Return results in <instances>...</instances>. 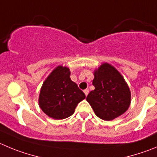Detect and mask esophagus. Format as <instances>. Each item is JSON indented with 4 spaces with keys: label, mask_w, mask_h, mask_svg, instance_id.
I'll return each instance as SVG.
<instances>
[{
    "label": "esophagus",
    "mask_w": 157,
    "mask_h": 157,
    "mask_svg": "<svg viewBox=\"0 0 157 157\" xmlns=\"http://www.w3.org/2000/svg\"><path fill=\"white\" fill-rule=\"evenodd\" d=\"M83 92H84V94H85L86 96H87V94H88V93H89V90L88 89H85V90H83Z\"/></svg>",
    "instance_id": "1"
}]
</instances>
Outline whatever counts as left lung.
Instances as JSON below:
<instances>
[{
	"mask_svg": "<svg viewBox=\"0 0 157 157\" xmlns=\"http://www.w3.org/2000/svg\"><path fill=\"white\" fill-rule=\"evenodd\" d=\"M93 85L87 101L98 118L110 121L125 113L131 102V93L119 72L104 63L94 72Z\"/></svg>",
	"mask_w": 157,
	"mask_h": 157,
	"instance_id": "1",
	"label": "left lung"
}]
</instances>
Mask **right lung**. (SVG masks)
<instances>
[{"label": "right lung", "mask_w": 157, "mask_h": 157, "mask_svg": "<svg viewBox=\"0 0 157 157\" xmlns=\"http://www.w3.org/2000/svg\"><path fill=\"white\" fill-rule=\"evenodd\" d=\"M67 67H56L42 84L39 106L54 119H63L74 114L79 102L85 98L83 91L70 78Z\"/></svg>", "instance_id": "right-lung-1"}]
</instances>
